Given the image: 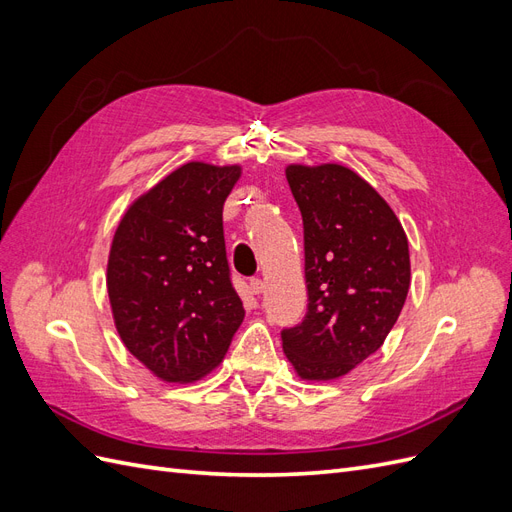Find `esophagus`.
Segmentation results:
<instances>
[{
    "instance_id": "1",
    "label": "esophagus",
    "mask_w": 512,
    "mask_h": 512,
    "mask_svg": "<svg viewBox=\"0 0 512 512\" xmlns=\"http://www.w3.org/2000/svg\"><path fill=\"white\" fill-rule=\"evenodd\" d=\"M250 290L254 294H262V290H265V282L258 280V277H254V280H250Z\"/></svg>"
}]
</instances>
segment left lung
I'll use <instances>...</instances> for the list:
<instances>
[{
  "mask_svg": "<svg viewBox=\"0 0 512 512\" xmlns=\"http://www.w3.org/2000/svg\"><path fill=\"white\" fill-rule=\"evenodd\" d=\"M303 215L307 314L282 331L286 359L307 382L337 380L391 333L410 288L404 226L389 203L342 164H288Z\"/></svg>",
  "mask_w": 512,
  "mask_h": 512,
  "instance_id": "obj_1",
  "label": "left lung"
}]
</instances>
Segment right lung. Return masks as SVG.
Returning <instances> with one entry per match:
<instances>
[{
    "label": "right lung",
    "mask_w": 512,
    "mask_h": 512,
    "mask_svg": "<svg viewBox=\"0 0 512 512\" xmlns=\"http://www.w3.org/2000/svg\"><path fill=\"white\" fill-rule=\"evenodd\" d=\"M239 177V164H183L138 196L115 230L106 265L115 329L164 382L211 374L243 322L222 224Z\"/></svg>",
    "instance_id": "add662e5"
}]
</instances>
